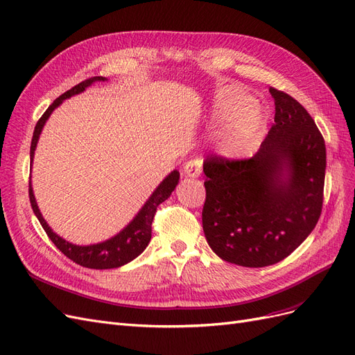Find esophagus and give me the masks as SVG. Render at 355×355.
<instances>
[{"instance_id":"34e87169","label":"esophagus","mask_w":355,"mask_h":355,"mask_svg":"<svg viewBox=\"0 0 355 355\" xmlns=\"http://www.w3.org/2000/svg\"><path fill=\"white\" fill-rule=\"evenodd\" d=\"M182 173L191 178L199 177L202 174V159H191V161L186 162L184 168H182Z\"/></svg>"}]
</instances>
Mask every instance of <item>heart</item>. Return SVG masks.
<instances>
[{
    "instance_id": "obj_1",
    "label": "heart",
    "mask_w": 355,
    "mask_h": 355,
    "mask_svg": "<svg viewBox=\"0 0 355 355\" xmlns=\"http://www.w3.org/2000/svg\"><path fill=\"white\" fill-rule=\"evenodd\" d=\"M214 116L223 121L218 144L227 155L242 156L254 150L266 132V116L246 91L228 85L215 96Z\"/></svg>"
}]
</instances>
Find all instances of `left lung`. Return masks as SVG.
<instances>
[{
	"label": "left lung",
	"mask_w": 355,
	"mask_h": 355,
	"mask_svg": "<svg viewBox=\"0 0 355 355\" xmlns=\"http://www.w3.org/2000/svg\"><path fill=\"white\" fill-rule=\"evenodd\" d=\"M274 123L249 159L211 155L202 225L214 252L242 267H267L308 237L323 208L326 146L302 105L270 88Z\"/></svg>",
	"instance_id": "obj_1"
}]
</instances>
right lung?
Masks as SVG:
<instances>
[{"label":"right lung","mask_w":355,"mask_h":355,"mask_svg":"<svg viewBox=\"0 0 355 355\" xmlns=\"http://www.w3.org/2000/svg\"><path fill=\"white\" fill-rule=\"evenodd\" d=\"M105 79L106 78H103V76H93L89 79H85V81L79 83L69 91H66L64 94H62L59 98H55L51 103L50 107L44 112V115L40 118V121L35 125V131H33L32 143H31V165L33 161V153H35L40 134L42 131L45 121H47L49 116L51 115V112L57 106H60L63 100L69 98L75 94L83 93V91L88 85H91L96 81H105ZM178 180H180V173L178 171H173V173H171L161 182V184L156 187V190L153 191L152 196L148 198V200L144 203V207L140 209V212L135 215V218L127 227H125L122 232H119L115 237L106 240V242H101L97 245H88V246L72 245L69 242H66V240L62 239L60 236L53 233V230L49 227V224L45 223V220L42 218V215L38 209V205H37L35 196H33L31 182H29V200H31V207H32L33 212H35L37 218L41 223L45 233H47V236L50 237L51 242L57 246V249L62 250V254H64L67 258L76 262V264L87 267V268H96V270L118 268L139 257L146 249L148 242H150L152 223L155 218L156 209L159 205L165 202L171 196V193L174 191L175 186L178 184Z\"/></svg>","instance_id":"add662e5"}]
</instances>
